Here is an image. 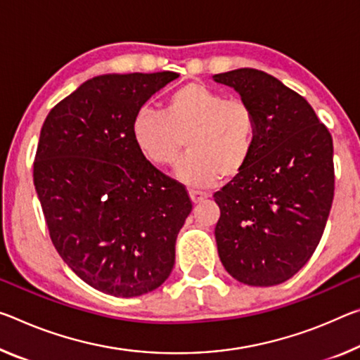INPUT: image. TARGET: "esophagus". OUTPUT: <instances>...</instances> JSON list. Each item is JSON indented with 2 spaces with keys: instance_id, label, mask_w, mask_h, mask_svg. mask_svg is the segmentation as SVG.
Masks as SVG:
<instances>
[{
  "instance_id": "34e87169",
  "label": "esophagus",
  "mask_w": 360,
  "mask_h": 360,
  "mask_svg": "<svg viewBox=\"0 0 360 360\" xmlns=\"http://www.w3.org/2000/svg\"><path fill=\"white\" fill-rule=\"evenodd\" d=\"M189 197H191V200L193 202V203H200V202H203L205 198H208V195L205 192H202V191H193V189H191L189 191Z\"/></svg>"
}]
</instances>
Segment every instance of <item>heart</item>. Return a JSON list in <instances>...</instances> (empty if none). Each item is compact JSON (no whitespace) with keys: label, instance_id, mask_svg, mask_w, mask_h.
<instances>
[{"label":"heart","instance_id":"heart-1","mask_svg":"<svg viewBox=\"0 0 360 360\" xmlns=\"http://www.w3.org/2000/svg\"><path fill=\"white\" fill-rule=\"evenodd\" d=\"M258 122L247 101L229 98L202 83L176 89L165 110L142 105L131 122L133 139L150 163L173 165L187 142L189 153L178 165V178L193 187H210L232 178L252 157Z\"/></svg>","mask_w":360,"mask_h":360}]
</instances>
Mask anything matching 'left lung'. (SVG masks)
Masks as SVG:
<instances>
[{
	"label": "left lung",
	"mask_w": 360,
	"mask_h": 360,
	"mask_svg": "<svg viewBox=\"0 0 360 360\" xmlns=\"http://www.w3.org/2000/svg\"><path fill=\"white\" fill-rule=\"evenodd\" d=\"M255 110L252 157L214 193L222 266L245 285L271 287L303 267L327 224L335 193L332 134L303 96L256 68L218 73Z\"/></svg>",
	"instance_id": "8db88e82"
}]
</instances>
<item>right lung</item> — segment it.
<instances>
[{
	"instance_id": "right-lung-1",
	"label": "right lung",
	"mask_w": 360,
	"mask_h": 360,
	"mask_svg": "<svg viewBox=\"0 0 360 360\" xmlns=\"http://www.w3.org/2000/svg\"><path fill=\"white\" fill-rule=\"evenodd\" d=\"M174 78V72L96 77L43 123L33 184L51 242L102 293L146 295L173 271L176 237L192 200L181 182L142 155L131 122Z\"/></svg>"
}]
</instances>
